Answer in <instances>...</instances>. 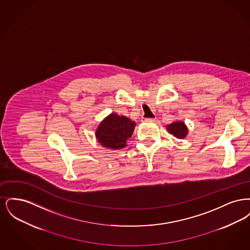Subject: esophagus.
<instances>
[{"instance_id":"obj_1","label":"esophagus","mask_w":250,"mask_h":250,"mask_svg":"<svg viewBox=\"0 0 250 250\" xmlns=\"http://www.w3.org/2000/svg\"><path fill=\"white\" fill-rule=\"evenodd\" d=\"M143 121H155V118H143Z\"/></svg>"}]
</instances>
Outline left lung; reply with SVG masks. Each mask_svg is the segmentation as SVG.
I'll return each mask as SVG.
<instances>
[{
	"label": "left lung",
	"instance_id": "obj_1",
	"mask_svg": "<svg viewBox=\"0 0 250 250\" xmlns=\"http://www.w3.org/2000/svg\"><path fill=\"white\" fill-rule=\"evenodd\" d=\"M167 129L177 139H184L188 135V128L183 122H174L167 125Z\"/></svg>",
	"mask_w": 250,
	"mask_h": 250
}]
</instances>
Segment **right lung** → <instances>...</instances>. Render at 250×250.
Segmentation results:
<instances>
[{
    "label": "right lung",
    "instance_id": "1",
    "mask_svg": "<svg viewBox=\"0 0 250 250\" xmlns=\"http://www.w3.org/2000/svg\"><path fill=\"white\" fill-rule=\"evenodd\" d=\"M135 126V122L125 116L111 113L101 122L95 136L102 146L118 150L125 147L126 141L132 136Z\"/></svg>",
    "mask_w": 250,
    "mask_h": 250
}]
</instances>
